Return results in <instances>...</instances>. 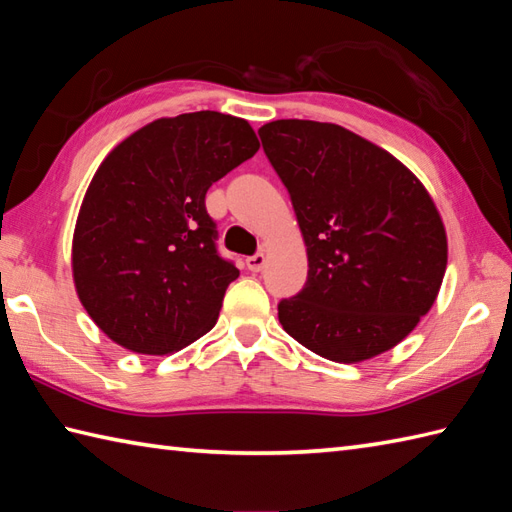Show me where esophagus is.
<instances>
[{
	"label": "esophagus",
	"mask_w": 512,
	"mask_h": 512,
	"mask_svg": "<svg viewBox=\"0 0 512 512\" xmlns=\"http://www.w3.org/2000/svg\"><path fill=\"white\" fill-rule=\"evenodd\" d=\"M245 263H247V269H249V271H260V269L265 267V263H267V256H265V254L249 256V258L245 260Z\"/></svg>",
	"instance_id": "34e87169"
}]
</instances>
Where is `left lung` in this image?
<instances>
[{
	"mask_svg": "<svg viewBox=\"0 0 512 512\" xmlns=\"http://www.w3.org/2000/svg\"><path fill=\"white\" fill-rule=\"evenodd\" d=\"M289 190L309 258L282 328L315 355L359 363L394 348L434 306L447 232L410 168L339 124L276 120L258 129Z\"/></svg>",
	"mask_w": 512,
	"mask_h": 512,
	"instance_id": "8db88e82",
	"label": "left lung"
}]
</instances>
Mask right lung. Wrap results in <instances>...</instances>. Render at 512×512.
Wrapping results in <instances>:
<instances>
[{
	"instance_id": "add662e5",
	"label": "right lung",
	"mask_w": 512,
	"mask_h": 512,
	"mask_svg": "<svg viewBox=\"0 0 512 512\" xmlns=\"http://www.w3.org/2000/svg\"><path fill=\"white\" fill-rule=\"evenodd\" d=\"M260 149L243 118H160L113 149L89 184L72 238L78 300L111 342L170 355L219 320L238 269L217 254L208 188Z\"/></svg>"
}]
</instances>
